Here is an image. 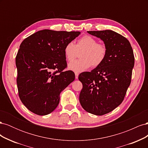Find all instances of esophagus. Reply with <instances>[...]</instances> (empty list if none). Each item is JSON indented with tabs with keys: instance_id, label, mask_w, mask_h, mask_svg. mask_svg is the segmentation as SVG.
Returning <instances> with one entry per match:
<instances>
[{
	"instance_id": "34e87169",
	"label": "esophagus",
	"mask_w": 148,
	"mask_h": 148,
	"mask_svg": "<svg viewBox=\"0 0 148 148\" xmlns=\"http://www.w3.org/2000/svg\"><path fill=\"white\" fill-rule=\"evenodd\" d=\"M75 78H76V79H78L79 73H78V72H77V71H75Z\"/></svg>"
}]
</instances>
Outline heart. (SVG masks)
Returning <instances> with one entry per match:
<instances>
[{
	"instance_id": "1",
	"label": "heart",
	"mask_w": 148,
	"mask_h": 148,
	"mask_svg": "<svg viewBox=\"0 0 148 148\" xmlns=\"http://www.w3.org/2000/svg\"><path fill=\"white\" fill-rule=\"evenodd\" d=\"M64 55L66 60L71 62L80 53L79 60L71 62L69 67L71 70L82 71L89 69L99 66L104 61L107 54L106 46L91 36L85 35L79 38L75 44L73 42L66 44L64 47Z\"/></svg>"
}]
</instances>
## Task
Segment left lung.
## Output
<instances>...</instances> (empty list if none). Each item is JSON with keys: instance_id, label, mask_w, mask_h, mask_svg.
Returning <instances> with one entry per match:
<instances>
[{"instance_id": "obj_1", "label": "left lung", "mask_w": 148, "mask_h": 148, "mask_svg": "<svg viewBox=\"0 0 148 148\" xmlns=\"http://www.w3.org/2000/svg\"><path fill=\"white\" fill-rule=\"evenodd\" d=\"M104 41L107 54L103 63L91 72H83L79 102L89 113L102 115L117 107L131 83L135 57L128 40L112 30L89 31Z\"/></svg>"}]
</instances>
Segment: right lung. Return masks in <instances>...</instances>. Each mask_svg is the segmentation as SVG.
Here are the masks:
<instances>
[{
  "label": "right lung",
  "instance_id": "1",
  "mask_svg": "<svg viewBox=\"0 0 148 148\" xmlns=\"http://www.w3.org/2000/svg\"><path fill=\"white\" fill-rule=\"evenodd\" d=\"M79 31L44 29L25 39L16 56L18 96L34 114L46 115L56 109L60 94L74 81L67 64L64 47L79 35Z\"/></svg>",
  "mask_w": 148,
  "mask_h": 148
}]
</instances>
